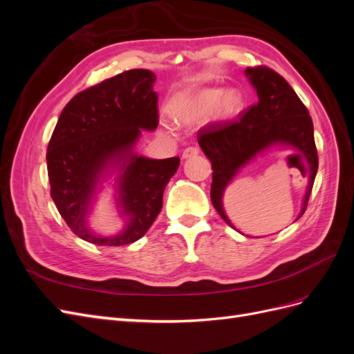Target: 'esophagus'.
Segmentation results:
<instances>
[{
  "label": "esophagus",
  "mask_w": 354,
  "mask_h": 354,
  "mask_svg": "<svg viewBox=\"0 0 354 354\" xmlns=\"http://www.w3.org/2000/svg\"><path fill=\"white\" fill-rule=\"evenodd\" d=\"M199 155V149L198 147H195V146H189V147H186L185 151H183V159H189V158H195V156H198Z\"/></svg>",
  "instance_id": "obj_1"
}]
</instances>
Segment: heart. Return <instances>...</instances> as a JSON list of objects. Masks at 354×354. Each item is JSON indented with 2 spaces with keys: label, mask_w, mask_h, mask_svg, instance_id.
<instances>
[{
  "label": "heart",
  "mask_w": 354,
  "mask_h": 354,
  "mask_svg": "<svg viewBox=\"0 0 354 354\" xmlns=\"http://www.w3.org/2000/svg\"><path fill=\"white\" fill-rule=\"evenodd\" d=\"M242 106L243 100L238 90L208 87L196 90L187 97L178 100L173 108V115L180 121H192L212 113L216 120L226 121L236 116Z\"/></svg>",
  "instance_id": "b5f03b06"
}]
</instances>
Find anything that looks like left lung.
<instances>
[{
  "mask_svg": "<svg viewBox=\"0 0 354 354\" xmlns=\"http://www.w3.org/2000/svg\"><path fill=\"white\" fill-rule=\"evenodd\" d=\"M245 75L257 90V104L239 113L236 120L211 122L198 131V143L212 167L211 202L221 218L232 226L223 209V194L227 185L243 165L266 149L285 146L303 153L310 169L301 217L319 165L312 118L291 85L273 69L246 68Z\"/></svg>",
  "mask_w": 354,
  "mask_h": 354,
  "instance_id": "8db88e82",
  "label": "left lung"
}]
</instances>
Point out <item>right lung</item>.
<instances>
[{"instance_id":"obj_1","label":"right lung","mask_w":354,"mask_h":354,"mask_svg":"<svg viewBox=\"0 0 354 354\" xmlns=\"http://www.w3.org/2000/svg\"><path fill=\"white\" fill-rule=\"evenodd\" d=\"M156 75L131 69L73 95L62 111L47 149L50 195L69 229L95 245L121 246L140 239L162 208L169 178L180 158L149 159L133 147L142 130L159 124ZM113 169L111 170L110 168ZM118 171V207L126 229L103 239L86 226L95 187L107 171Z\"/></svg>"}]
</instances>
